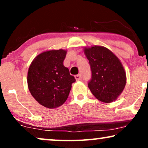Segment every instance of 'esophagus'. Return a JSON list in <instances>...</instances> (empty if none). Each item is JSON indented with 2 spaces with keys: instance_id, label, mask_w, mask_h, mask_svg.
Returning a JSON list of instances; mask_svg holds the SVG:
<instances>
[{
  "instance_id": "1",
  "label": "esophagus",
  "mask_w": 148,
  "mask_h": 148,
  "mask_svg": "<svg viewBox=\"0 0 148 148\" xmlns=\"http://www.w3.org/2000/svg\"><path fill=\"white\" fill-rule=\"evenodd\" d=\"M75 78L76 81H80L82 79V76H81V75H76L75 76Z\"/></svg>"
}]
</instances>
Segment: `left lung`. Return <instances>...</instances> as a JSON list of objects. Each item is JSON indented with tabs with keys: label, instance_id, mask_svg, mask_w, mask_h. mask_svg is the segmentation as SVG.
<instances>
[{
	"label": "left lung",
	"instance_id": "8db88e82",
	"mask_svg": "<svg viewBox=\"0 0 148 148\" xmlns=\"http://www.w3.org/2000/svg\"><path fill=\"white\" fill-rule=\"evenodd\" d=\"M92 79L88 88L101 102L110 103L116 100L126 85V73L121 60L112 51L102 46L85 47Z\"/></svg>",
	"mask_w": 148,
	"mask_h": 148
}]
</instances>
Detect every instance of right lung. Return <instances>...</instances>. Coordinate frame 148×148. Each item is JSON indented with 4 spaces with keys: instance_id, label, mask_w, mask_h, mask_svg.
<instances>
[{
    "instance_id": "obj_1",
    "label": "right lung",
    "mask_w": 148,
    "mask_h": 148,
    "mask_svg": "<svg viewBox=\"0 0 148 148\" xmlns=\"http://www.w3.org/2000/svg\"><path fill=\"white\" fill-rule=\"evenodd\" d=\"M66 50H50L36 56L27 73L28 88L34 99L46 108H56L64 104L75 82L63 65Z\"/></svg>"
}]
</instances>
